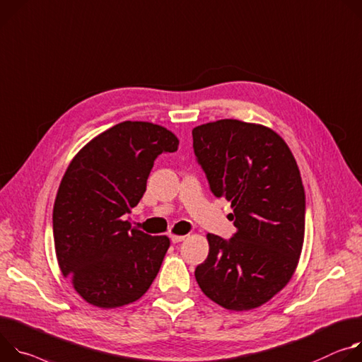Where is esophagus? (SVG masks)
<instances>
[{
  "label": "esophagus",
  "mask_w": 362,
  "mask_h": 362,
  "mask_svg": "<svg viewBox=\"0 0 362 362\" xmlns=\"http://www.w3.org/2000/svg\"><path fill=\"white\" fill-rule=\"evenodd\" d=\"M170 237H171V242L173 243H180V242H182V240L185 238V235H178V234H171Z\"/></svg>",
  "instance_id": "esophagus-1"
}]
</instances>
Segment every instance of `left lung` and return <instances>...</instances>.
I'll return each instance as SVG.
<instances>
[{
  "label": "left lung",
  "mask_w": 362,
  "mask_h": 362,
  "mask_svg": "<svg viewBox=\"0 0 362 362\" xmlns=\"http://www.w3.org/2000/svg\"><path fill=\"white\" fill-rule=\"evenodd\" d=\"M192 148L211 192L231 203L237 228L228 240L207 234L197 284L226 309H255L286 286L299 262L305 189L298 164L276 132L237 119L194 128Z\"/></svg>",
  "instance_id": "left-lung-1"
}]
</instances>
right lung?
<instances>
[{
    "mask_svg": "<svg viewBox=\"0 0 362 362\" xmlns=\"http://www.w3.org/2000/svg\"><path fill=\"white\" fill-rule=\"evenodd\" d=\"M177 149L168 129L125 120L73 158L56 195L53 237L63 276L88 303L124 306L152 285L170 238L131 228L125 216L141 202L158 155Z\"/></svg>",
    "mask_w": 362,
    "mask_h": 362,
    "instance_id": "right-lung-1",
    "label": "right lung"
}]
</instances>
